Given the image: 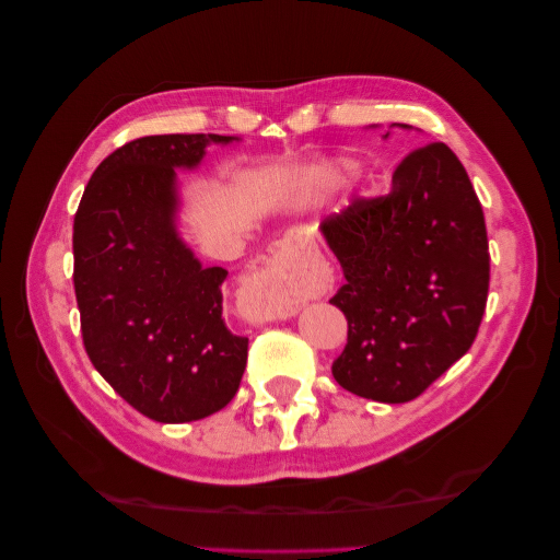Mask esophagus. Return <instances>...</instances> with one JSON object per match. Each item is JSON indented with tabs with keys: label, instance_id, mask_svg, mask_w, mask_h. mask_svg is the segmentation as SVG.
<instances>
[{
	"label": "esophagus",
	"instance_id": "34e87169",
	"mask_svg": "<svg viewBox=\"0 0 560 560\" xmlns=\"http://www.w3.org/2000/svg\"><path fill=\"white\" fill-rule=\"evenodd\" d=\"M331 287V278L306 254H292L284 264L268 268L249 280V294L266 319L292 317L301 303L317 299Z\"/></svg>",
	"mask_w": 560,
	"mask_h": 560
}]
</instances>
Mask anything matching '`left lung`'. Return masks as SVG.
<instances>
[{
  "mask_svg": "<svg viewBox=\"0 0 560 560\" xmlns=\"http://www.w3.org/2000/svg\"><path fill=\"white\" fill-rule=\"evenodd\" d=\"M346 284L329 303L348 319L331 364L348 393L411 401L471 348L486 311L483 210L444 142L406 154L383 196H358L322 222Z\"/></svg>",
  "mask_w": 560,
  "mask_h": 560,
  "instance_id": "8db88e82",
  "label": "left lung"
}]
</instances>
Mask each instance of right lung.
Segmentation results:
<instances>
[{
	"mask_svg": "<svg viewBox=\"0 0 560 560\" xmlns=\"http://www.w3.org/2000/svg\"><path fill=\"white\" fill-rule=\"evenodd\" d=\"M224 135H149L97 165L74 214V292L89 360L156 422L208 418L235 397L247 338L222 319L229 270L202 268L175 231V167Z\"/></svg>",
	"mask_w": 560,
	"mask_h": 560,
	"instance_id": "right-lung-1",
	"label": "right lung"
}]
</instances>
